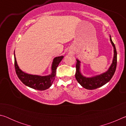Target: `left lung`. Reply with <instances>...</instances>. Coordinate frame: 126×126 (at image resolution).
<instances>
[{
  "mask_svg": "<svg viewBox=\"0 0 126 126\" xmlns=\"http://www.w3.org/2000/svg\"><path fill=\"white\" fill-rule=\"evenodd\" d=\"M110 41L114 49L113 58L112 63L109 69L104 73L95 76L91 77H84L82 75L80 71V62L78 59H76V72L75 77L77 82L83 88L87 89H89V90L99 88L109 82L111 79L112 77L113 76L117 66V51L116 47H115L113 42H112L110 35Z\"/></svg>",
  "mask_w": 126,
  "mask_h": 126,
  "instance_id": "1",
  "label": "left lung"
}]
</instances>
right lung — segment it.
<instances>
[{
	"instance_id": "1",
	"label": "right lung",
	"mask_w": 126,
	"mask_h": 126,
	"mask_svg": "<svg viewBox=\"0 0 126 126\" xmlns=\"http://www.w3.org/2000/svg\"><path fill=\"white\" fill-rule=\"evenodd\" d=\"M64 56L57 57L54 58L52 64V73L48 76H41L25 73L21 70L17 64L14 51V66L16 73L19 79L25 86L39 91H44L52 86L56 75L57 68L62 60Z\"/></svg>"
}]
</instances>
